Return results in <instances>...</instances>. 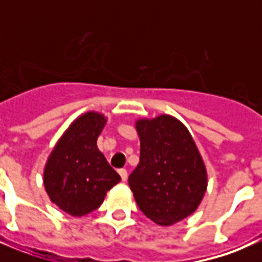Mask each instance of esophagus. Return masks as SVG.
<instances>
[{
	"mask_svg": "<svg viewBox=\"0 0 262 262\" xmlns=\"http://www.w3.org/2000/svg\"><path fill=\"white\" fill-rule=\"evenodd\" d=\"M118 172H119V175H121L122 181H126V179H127V171H126V170H125V168H121Z\"/></svg>",
	"mask_w": 262,
	"mask_h": 262,
	"instance_id": "1",
	"label": "esophagus"
}]
</instances>
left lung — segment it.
I'll return each mask as SVG.
<instances>
[{"mask_svg":"<svg viewBox=\"0 0 262 262\" xmlns=\"http://www.w3.org/2000/svg\"><path fill=\"white\" fill-rule=\"evenodd\" d=\"M136 127L140 163L127 179L136 203L152 222L177 223L197 209L207 190L199 149L186 127L170 115L141 119Z\"/></svg>","mask_w":262,"mask_h":262,"instance_id":"1","label":"left lung"}]
</instances>
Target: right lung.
Instances as JSON below:
<instances>
[{"instance_id": "1", "label": "right lung", "mask_w": 262, "mask_h": 262, "mask_svg": "<svg viewBox=\"0 0 262 262\" xmlns=\"http://www.w3.org/2000/svg\"><path fill=\"white\" fill-rule=\"evenodd\" d=\"M104 117L87 113L77 118L51 152L45 168L50 200L72 216H84L100 207L104 195L121 181L96 147Z\"/></svg>"}]
</instances>
